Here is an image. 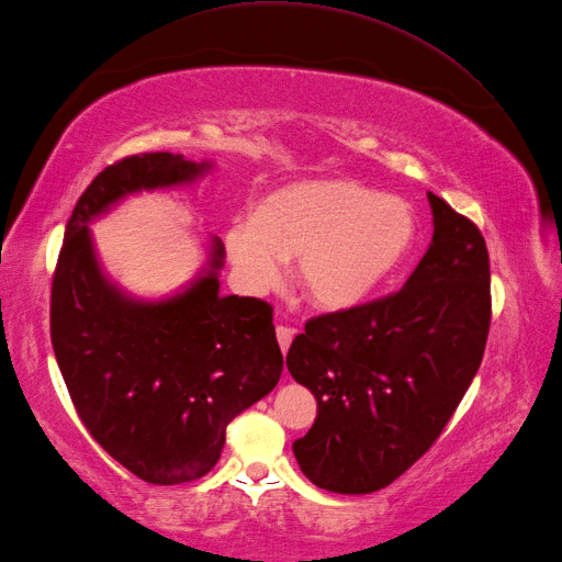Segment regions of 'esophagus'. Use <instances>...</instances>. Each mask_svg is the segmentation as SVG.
Masks as SVG:
<instances>
[{
    "instance_id": "esophagus-1",
    "label": "esophagus",
    "mask_w": 562,
    "mask_h": 562,
    "mask_svg": "<svg viewBox=\"0 0 562 562\" xmlns=\"http://www.w3.org/2000/svg\"><path fill=\"white\" fill-rule=\"evenodd\" d=\"M277 338H279L281 350L289 352V346H291V340H293V328L279 324V326H277Z\"/></svg>"
}]
</instances>
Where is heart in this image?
<instances>
[{
	"mask_svg": "<svg viewBox=\"0 0 562 562\" xmlns=\"http://www.w3.org/2000/svg\"><path fill=\"white\" fill-rule=\"evenodd\" d=\"M417 236L413 207L346 178L300 181L267 195L252 218L231 224L228 255L250 291L281 279L295 257V281L312 305L346 310L386 281Z\"/></svg>",
	"mask_w": 562,
	"mask_h": 562,
	"instance_id": "obj_1",
	"label": "heart"
}]
</instances>
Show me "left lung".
I'll return each instance as SVG.
<instances>
[{
  "mask_svg": "<svg viewBox=\"0 0 562 562\" xmlns=\"http://www.w3.org/2000/svg\"><path fill=\"white\" fill-rule=\"evenodd\" d=\"M434 238L401 291L324 312L293 338L285 367L317 398L293 443L312 484L372 494L436 443L484 358L491 267L472 218L429 193Z\"/></svg>",
  "mask_w": 562,
  "mask_h": 562,
  "instance_id": "8db88e82",
  "label": "left lung"
}]
</instances>
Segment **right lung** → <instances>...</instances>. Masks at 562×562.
<instances>
[{"label":"right lung","instance_id":"right-lung-1","mask_svg":"<svg viewBox=\"0 0 562 562\" xmlns=\"http://www.w3.org/2000/svg\"><path fill=\"white\" fill-rule=\"evenodd\" d=\"M202 169L169 153L109 164L68 216L52 273V348L80 422L123 468L159 486L207 474L228 422L279 384L273 307L218 295L216 271L167 303H133L104 281L86 222L126 193L183 183ZM212 257L222 267L218 240Z\"/></svg>","mask_w":562,"mask_h":562}]
</instances>
